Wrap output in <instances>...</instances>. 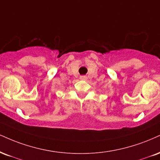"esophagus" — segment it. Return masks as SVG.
I'll return each instance as SVG.
<instances>
[{
    "label": "esophagus",
    "instance_id": "obj_1",
    "mask_svg": "<svg viewBox=\"0 0 160 160\" xmlns=\"http://www.w3.org/2000/svg\"><path fill=\"white\" fill-rule=\"evenodd\" d=\"M80 79H81V80H86V76H82V77H80Z\"/></svg>",
    "mask_w": 160,
    "mask_h": 160
}]
</instances>
